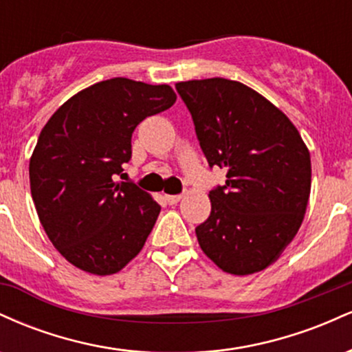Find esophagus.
Segmentation results:
<instances>
[{"label": "esophagus", "mask_w": 352, "mask_h": 352, "mask_svg": "<svg viewBox=\"0 0 352 352\" xmlns=\"http://www.w3.org/2000/svg\"><path fill=\"white\" fill-rule=\"evenodd\" d=\"M184 195H165V200H167L168 205H177L182 200Z\"/></svg>", "instance_id": "esophagus-1"}]
</instances>
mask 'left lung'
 Segmentation results:
<instances>
[{"instance_id": "obj_1", "label": "left lung", "mask_w": 352, "mask_h": 352, "mask_svg": "<svg viewBox=\"0 0 352 352\" xmlns=\"http://www.w3.org/2000/svg\"><path fill=\"white\" fill-rule=\"evenodd\" d=\"M175 89L210 168L227 170V182L210 190V217L195 228L200 248L227 273L261 272L301 227L311 190L308 148L292 120L245 84L212 78Z\"/></svg>"}]
</instances>
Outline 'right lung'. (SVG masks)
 I'll return each mask as SVG.
<instances>
[{
    "instance_id": "right-lung-1",
    "label": "right lung",
    "mask_w": 352,
    "mask_h": 352,
    "mask_svg": "<svg viewBox=\"0 0 352 352\" xmlns=\"http://www.w3.org/2000/svg\"><path fill=\"white\" fill-rule=\"evenodd\" d=\"M170 86L114 78L84 89L44 125L30 162L31 195L54 248L84 272L112 274L142 250L160 205L134 182H119L132 132L167 111Z\"/></svg>"
}]
</instances>
